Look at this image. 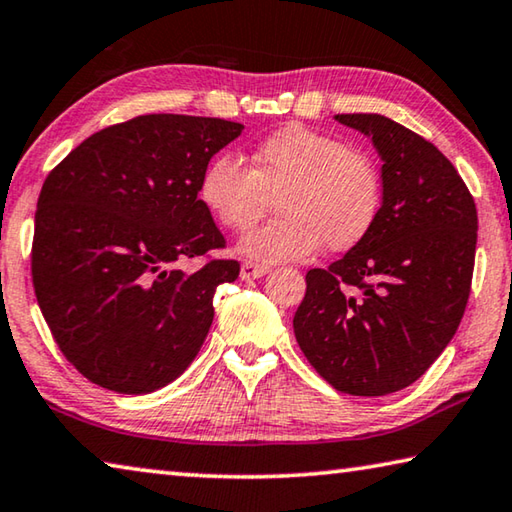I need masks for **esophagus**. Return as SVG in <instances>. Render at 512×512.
Returning a JSON list of instances; mask_svg holds the SVG:
<instances>
[{
  "label": "esophagus",
  "mask_w": 512,
  "mask_h": 512,
  "mask_svg": "<svg viewBox=\"0 0 512 512\" xmlns=\"http://www.w3.org/2000/svg\"><path fill=\"white\" fill-rule=\"evenodd\" d=\"M266 273H271V268L264 266V264H255V262H244L241 264V280L250 282V280H259V277H264Z\"/></svg>",
  "instance_id": "obj_1"
}]
</instances>
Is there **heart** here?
Returning a JSON list of instances; mask_svg holds the SVG:
<instances>
[{"label":"heart","instance_id":"obj_1","mask_svg":"<svg viewBox=\"0 0 512 512\" xmlns=\"http://www.w3.org/2000/svg\"><path fill=\"white\" fill-rule=\"evenodd\" d=\"M277 196L280 219L239 241L257 262H296L325 244L332 253L359 246L381 212V176L366 153L332 135L291 124L253 149V169L223 153L207 164L198 198L225 228L244 232Z\"/></svg>","mask_w":512,"mask_h":512}]
</instances>
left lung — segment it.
I'll use <instances>...</instances> for the list:
<instances>
[{
  "label": "left lung",
  "instance_id": "8db88e82",
  "mask_svg": "<svg viewBox=\"0 0 512 512\" xmlns=\"http://www.w3.org/2000/svg\"><path fill=\"white\" fill-rule=\"evenodd\" d=\"M381 158L370 235L307 273L293 332L336 391L379 397L411 386L461 323L476 253V205L436 146L384 115H336Z\"/></svg>",
  "mask_w": 512,
  "mask_h": 512
}]
</instances>
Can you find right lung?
<instances>
[{"mask_svg": "<svg viewBox=\"0 0 512 512\" xmlns=\"http://www.w3.org/2000/svg\"><path fill=\"white\" fill-rule=\"evenodd\" d=\"M241 131L216 117L142 115L94 133L47 176L33 289L60 352L94 384L153 393L201 350L214 291L239 264H178L225 246L198 185Z\"/></svg>", "mask_w": 512, "mask_h": 512, "instance_id": "add662e5", "label": "right lung"}]
</instances>
